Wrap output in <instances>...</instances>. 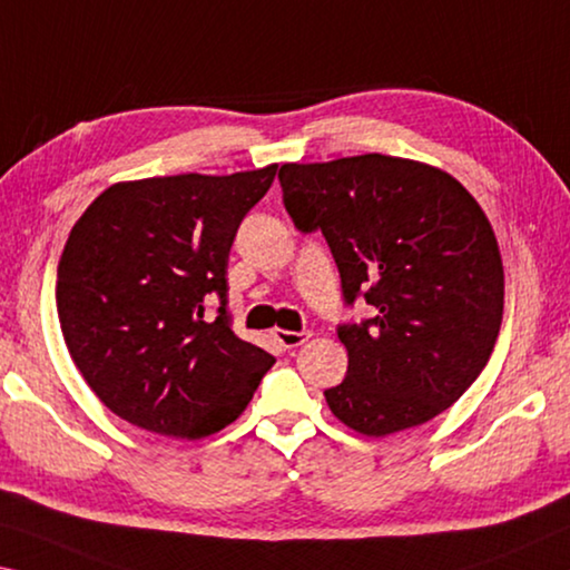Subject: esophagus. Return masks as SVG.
I'll list each match as a JSON object with an SVG mask.
<instances>
[{
    "instance_id": "esophagus-1",
    "label": "esophagus",
    "mask_w": 570,
    "mask_h": 570,
    "mask_svg": "<svg viewBox=\"0 0 570 570\" xmlns=\"http://www.w3.org/2000/svg\"><path fill=\"white\" fill-rule=\"evenodd\" d=\"M274 337H276L278 342H282V347H286V350H294V347L304 345V342L312 337V332H306V330H302V332H292V330H276V332H274Z\"/></svg>"
}]
</instances>
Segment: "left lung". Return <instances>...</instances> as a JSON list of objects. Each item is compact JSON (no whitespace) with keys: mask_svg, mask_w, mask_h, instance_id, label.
<instances>
[{"mask_svg":"<svg viewBox=\"0 0 570 570\" xmlns=\"http://www.w3.org/2000/svg\"><path fill=\"white\" fill-rule=\"evenodd\" d=\"M286 213L322 230L345 304L373 317L340 324L347 375L330 411L365 436L421 426L462 399L502 324L494 230L462 183L423 161L360 155L278 169Z\"/></svg>","mask_w":570,"mask_h":570,"instance_id":"8db88e82","label":"left lung"}]
</instances>
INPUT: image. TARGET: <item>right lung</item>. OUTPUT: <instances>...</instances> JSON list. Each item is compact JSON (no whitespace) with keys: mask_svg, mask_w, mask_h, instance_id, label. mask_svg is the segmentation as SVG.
Returning a JSON list of instances; mask_svg holds the SVG:
<instances>
[{"mask_svg":"<svg viewBox=\"0 0 570 570\" xmlns=\"http://www.w3.org/2000/svg\"><path fill=\"white\" fill-rule=\"evenodd\" d=\"M274 177L276 165L116 183L73 225L58 264L60 330L119 419L203 439L246 411L276 360L230 330L225 276L238 225Z\"/></svg>","mask_w":570,"mask_h":570,"instance_id":"obj_1","label":"right lung"}]
</instances>
